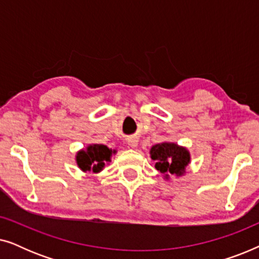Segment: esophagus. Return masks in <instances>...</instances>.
Masks as SVG:
<instances>
[{"mask_svg": "<svg viewBox=\"0 0 259 259\" xmlns=\"http://www.w3.org/2000/svg\"><path fill=\"white\" fill-rule=\"evenodd\" d=\"M127 144H128V146H131V147H137V145H138V140L136 139V138H131V139H128L127 140Z\"/></svg>", "mask_w": 259, "mask_h": 259, "instance_id": "esophagus-1", "label": "esophagus"}]
</instances>
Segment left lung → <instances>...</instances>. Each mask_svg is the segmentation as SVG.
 Returning a JSON list of instances; mask_svg holds the SVG:
<instances>
[{"label":"left lung","instance_id":"8db88e82","mask_svg":"<svg viewBox=\"0 0 259 259\" xmlns=\"http://www.w3.org/2000/svg\"><path fill=\"white\" fill-rule=\"evenodd\" d=\"M152 160L155 161V168L165 175L182 176L190 162V153L185 147L173 143L154 145L150 151Z\"/></svg>","mask_w":259,"mask_h":259}]
</instances>
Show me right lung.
<instances>
[{"label":"right lung","instance_id":"add662e5","mask_svg":"<svg viewBox=\"0 0 259 259\" xmlns=\"http://www.w3.org/2000/svg\"><path fill=\"white\" fill-rule=\"evenodd\" d=\"M113 153H115V151H112L105 145H90L86 150L77 152L76 164L83 172L93 171L98 173L105 167L106 162L111 161Z\"/></svg>","mask_w":259,"mask_h":259}]
</instances>
